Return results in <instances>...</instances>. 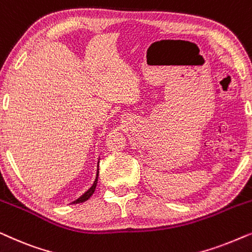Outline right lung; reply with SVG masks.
<instances>
[{
    "label": "right lung",
    "mask_w": 252,
    "mask_h": 252,
    "mask_svg": "<svg viewBox=\"0 0 252 252\" xmlns=\"http://www.w3.org/2000/svg\"><path fill=\"white\" fill-rule=\"evenodd\" d=\"M97 180H98V166H97V173H96V179H95L94 184H93L92 187L89 188L88 190L86 191L84 195L80 196V197H79L78 199H75L74 202H72V204H78V203H82V202L87 201V199H88L89 197H91V196H92L93 194H94V191H95V188H96V185H97Z\"/></svg>",
    "instance_id": "right-lung-1"
}]
</instances>
